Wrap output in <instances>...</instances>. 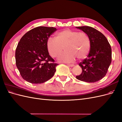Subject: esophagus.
I'll use <instances>...</instances> for the list:
<instances>
[{"mask_svg":"<svg viewBox=\"0 0 122 122\" xmlns=\"http://www.w3.org/2000/svg\"><path fill=\"white\" fill-rule=\"evenodd\" d=\"M68 67H74V65L73 64H67Z\"/></svg>","mask_w":122,"mask_h":122,"instance_id":"34e87169","label":"esophagus"}]
</instances>
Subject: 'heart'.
Instances as JSON below:
<instances>
[{"instance_id":"heart-1","label":"heart","mask_w":122,"mask_h":122,"mask_svg":"<svg viewBox=\"0 0 122 122\" xmlns=\"http://www.w3.org/2000/svg\"><path fill=\"white\" fill-rule=\"evenodd\" d=\"M46 46L48 52L53 58L58 57L64 49L65 51L58 61L71 62L76 57L78 60L86 58L90 52L91 43L86 33L66 29L57 32L55 39H48Z\"/></svg>"}]
</instances>
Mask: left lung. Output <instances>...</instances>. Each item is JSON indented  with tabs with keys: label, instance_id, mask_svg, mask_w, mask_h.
<instances>
[{
	"label": "left lung",
	"instance_id": "obj_1",
	"mask_svg": "<svg viewBox=\"0 0 122 122\" xmlns=\"http://www.w3.org/2000/svg\"><path fill=\"white\" fill-rule=\"evenodd\" d=\"M86 33L91 46L87 57L80 62L82 73L77 79L86 82H95L103 78L112 62V48L107 39L97 29L90 26L76 27Z\"/></svg>",
	"mask_w": 122,
	"mask_h": 122
}]
</instances>
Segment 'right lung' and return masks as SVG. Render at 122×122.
<instances>
[{"mask_svg":"<svg viewBox=\"0 0 122 122\" xmlns=\"http://www.w3.org/2000/svg\"><path fill=\"white\" fill-rule=\"evenodd\" d=\"M56 28L39 26L21 38L15 52L16 64L22 77L31 83H42L53 76L58 65L48 52L47 39Z\"/></svg>","mask_w":122,"mask_h":122,"instance_id":"1","label":"right lung"}]
</instances>
